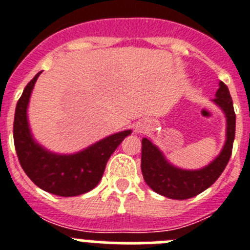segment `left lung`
Returning <instances> with one entry per match:
<instances>
[{
	"mask_svg": "<svg viewBox=\"0 0 250 250\" xmlns=\"http://www.w3.org/2000/svg\"><path fill=\"white\" fill-rule=\"evenodd\" d=\"M214 103L227 116V141L220 155L200 170H183L165 160L160 150L149 139L141 141V171L144 180L155 193L170 199L184 200L196 196L213 185L228 164L235 138V112L228 86L220 81Z\"/></svg>",
	"mask_w": 250,
	"mask_h": 250,
	"instance_id": "obj_1",
	"label": "left lung"
}]
</instances>
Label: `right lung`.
I'll list each match as a JSON object with an SVG mask.
<instances>
[{
    "mask_svg": "<svg viewBox=\"0 0 250 250\" xmlns=\"http://www.w3.org/2000/svg\"><path fill=\"white\" fill-rule=\"evenodd\" d=\"M40 72L26 85L13 120V141L26 175L42 190L59 196H76L94 189L103 178L106 163L131 130L118 132L72 155H57L40 146L31 136L27 105Z\"/></svg>",
    "mask_w": 250,
    "mask_h": 250,
    "instance_id": "1",
    "label": "right lung"
}]
</instances>
